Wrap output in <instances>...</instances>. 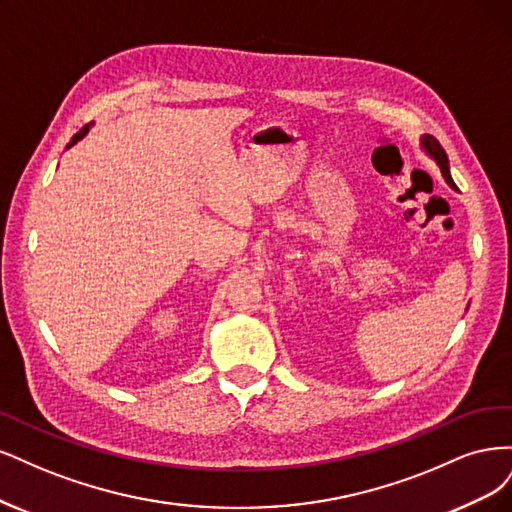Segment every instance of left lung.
I'll return each mask as SVG.
<instances>
[{
  "mask_svg": "<svg viewBox=\"0 0 512 512\" xmlns=\"http://www.w3.org/2000/svg\"><path fill=\"white\" fill-rule=\"evenodd\" d=\"M419 142H421L423 153L436 161V166L440 168L444 180H447V185L457 191V187H455V183H453V178H451V170H449V157H447V153H444V148L440 146V142H438L434 136H427V134L421 136Z\"/></svg>",
  "mask_w": 512,
  "mask_h": 512,
  "instance_id": "1",
  "label": "left lung"
}]
</instances>
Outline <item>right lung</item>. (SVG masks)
Listing matches in <instances>:
<instances>
[{"label": "right lung", "instance_id": "right-lung-1", "mask_svg": "<svg viewBox=\"0 0 512 512\" xmlns=\"http://www.w3.org/2000/svg\"><path fill=\"white\" fill-rule=\"evenodd\" d=\"M91 125H93V123H89V125H85V127H82V129H80V131H78V134H76V136H74V138H72V142H70V144H68V146H65V148H72V146H74V144H76V142H80V140H82V138H85V136H87V134H89V129H91Z\"/></svg>", "mask_w": 512, "mask_h": 512}]
</instances>
